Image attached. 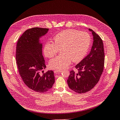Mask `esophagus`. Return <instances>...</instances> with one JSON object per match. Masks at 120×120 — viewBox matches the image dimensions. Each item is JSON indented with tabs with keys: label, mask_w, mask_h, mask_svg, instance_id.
Here are the masks:
<instances>
[{
	"label": "esophagus",
	"mask_w": 120,
	"mask_h": 120,
	"mask_svg": "<svg viewBox=\"0 0 120 120\" xmlns=\"http://www.w3.org/2000/svg\"><path fill=\"white\" fill-rule=\"evenodd\" d=\"M62 72V71L61 70H55L54 71V73H55V74H58V73H60V72Z\"/></svg>",
	"instance_id": "obj_1"
}]
</instances>
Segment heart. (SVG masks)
<instances>
[{
    "label": "heart",
    "instance_id": "1",
    "mask_svg": "<svg viewBox=\"0 0 120 120\" xmlns=\"http://www.w3.org/2000/svg\"><path fill=\"white\" fill-rule=\"evenodd\" d=\"M90 37L85 32L76 30H66L57 34L53 38L52 43L47 42L43 48L45 57L52 58L60 49L59 55L51 59L49 68L62 70L68 67L71 63L81 60L90 47Z\"/></svg>",
    "mask_w": 120,
    "mask_h": 120
}]
</instances>
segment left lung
Wrapping results in <instances>:
<instances>
[{
  "instance_id": "1",
  "label": "left lung",
  "mask_w": 120,
  "mask_h": 120,
  "mask_svg": "<svg viewBox=\"0 0 120 120\" xmlns=\"http://www.w3.org/2000/svg\"><path fill=\"white\" fill-rule=\"evenodd\" d=\"M94 42L91 51L75 68L78 72L70 71L67 80L70 89L78 94L89 91L97 83L103 73L104 66V51L102 40L94 30Z\"/></svg>"
}]
</instances>
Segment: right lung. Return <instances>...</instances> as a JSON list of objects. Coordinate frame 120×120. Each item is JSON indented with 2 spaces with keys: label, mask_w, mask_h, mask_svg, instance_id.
<instances>
[{
  "label": "right lung",
  "mask_w": 120,
  "mask_h": 120,
  "mask_svg": "<svg viewBox=\"0 0 120 120\" xmlns=\"http://www.w3.org/2000/svg\"><path fill=\"white\" fill-rule=\"evenodd\" d=\"M48 30L35 27L26 30L18 39L16 46V63L22 80L30 90L38 93L46 92L55 82L52 71L45 73L42 71L46 65L39 38L46 34ZM41 71L42 74L40 73Z\"/></svg>",
  "instance_id": "obj_1"
}]
</instances>
